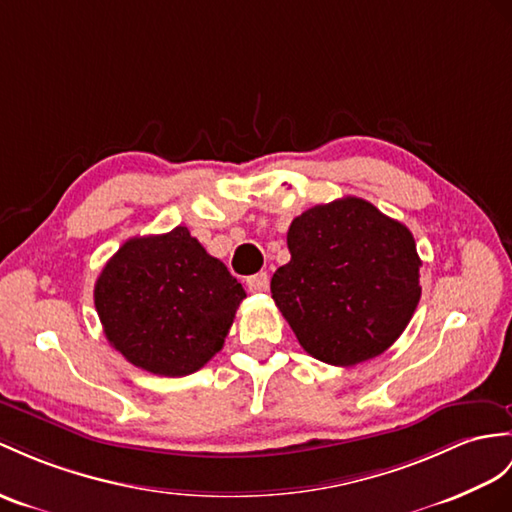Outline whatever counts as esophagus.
<instances>
[{
  "mask_svg": "<svg viewBox=\"0 0 512 512\" xmlns=\"http://www.w3.org/2000/svg\"><path fill=\"white\" fill-rule=\"evenodd\" d=\"M247 289L252 293H265L269 289L267 271H260V273H254V276H249L247 278Z\"/></svg>",
  "mask_w": 512,
  "mask_h": 512,
  "instance_id": "esophagus-1",
  "label": "esophagus"
}]
</instances>
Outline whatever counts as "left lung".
Returning <instances> with one entry per match:
<instances>
[{
  "instance_id": "left-lung-1",
  "label": "left lung",
  "mask_w": 512,
  "mask_h": 512,
  "mask_svg": "<svg viewBox=\"0 0 512 512\" xmlns=\"http://www.w3.org/2000/svg\"><path fill=\"white\" fill-rule=\"evenodd\" d=\"M286 245L291 260L273 273L271 297L310 356L352 367L400 339L421 297L404 223L343 197L295 217Z\"/></svg>"
}]
</instances>
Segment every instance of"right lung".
I'll return each mask as SVG.
<instances>
[{
  "mask_svg": "<svg viewBox=\"0 0 512 512\" xmlns=\"http://www.w3.org/2000/svg\"><path fill=\"white\" fill-rule=\"evenodd\" d=\"M93 295L108 343L128 363L182 378L221 350L245 291L178 226L123 243L99 273Z\"/></svg>",
  "mask_w": 512,
  "mask_h": 512,
  "instance_id": "obj_1",
  "label": "right lung"
}]
</instances>
